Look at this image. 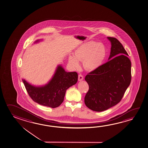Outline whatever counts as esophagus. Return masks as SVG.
I'll return each instance as SVG.
<instances>
[{"label":"esophagus","mask_w":148,"mask_h":148,"mask_svg":"<svg viewBox=\"0 0 148 148\" xmlns=\"http://www.w3.org/2000/svg\"><path fill=\"white\" fill-rule=\"evenodd\" d=\"M83 80V76L82 75H81V74H79V75H78V80L82 81Z\"/></svg>","instance_id":"obj_1"}]
</instances>
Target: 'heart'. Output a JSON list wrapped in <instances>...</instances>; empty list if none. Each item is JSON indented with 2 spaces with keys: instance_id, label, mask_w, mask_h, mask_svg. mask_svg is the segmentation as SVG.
Instances as JSON below:
<instances>
[{
  "instance_id": "b5f03b06",
  "label": "heart",
  "mask_w": 148,
  "mask_h": 148,
  "mask_svg": "<svg viewBox=\"0 0 148 148\" xmlns=\"http://www.w3.org/2000/svg\"><path fill=\"white\" fill-rule=\"evenodd\" d=\"M106 54V49L103 44L89 41L77 48L73 53L74 56H69V62L74 67L78 68V61H83L84 67L86 70L93 71L102 65Z\"/></svg>"
}]
</instances>
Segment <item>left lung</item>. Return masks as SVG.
Returning a JSON list of instances; mask_svg holds the SVG:
<instances>
[{
  "instance_id": "left-lung-1",
  "label": "left lung",
  "mask_w": 148,
  "mask_h": 148,
  "mask_svg": "<svg viewBox=\"0 0 148 148\" xmlns=\"http://www.w3.org/2000/svg\"><path fill=\"white\" fill-rule=\"evenodd\" d=\"M107 38L111 43L109 60L85 78L89 86L84 97L85 105L97 112L107 110L120 102L132 78L127 53L117 39Z\"/></svg>"
}]
</instances>
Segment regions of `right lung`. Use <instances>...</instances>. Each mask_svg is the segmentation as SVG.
Wrapping results in <instances>:
<instances>
[{
    "label": "right lung",
    "instance_id": "add662e5",
    "mask_svg": "<svg viewBox=\"0 0 148 148\" xmlns=\"http://www.w3.org/2000/svg\"><path fill=\"white\" fill-rule=\"evenodd\" d=\"M77 81V73H67L61 66H58L51 80L43 86H34L23 79L26 90L33 101L53 108L58 107L63 103L66 91Z\"/></svg>",
    "mask_w": 148,
    "mask_h": 148
}]
</instances>
